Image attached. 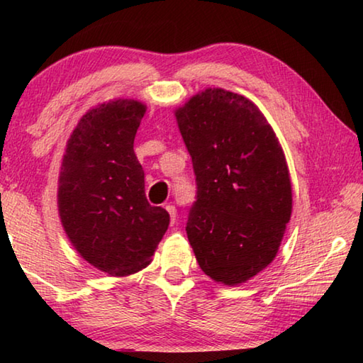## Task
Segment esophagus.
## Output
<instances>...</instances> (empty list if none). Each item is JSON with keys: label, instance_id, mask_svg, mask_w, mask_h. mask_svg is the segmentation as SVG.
<instances>
[{"label": "esophagus", "instance_id": "obj_1", "mask_svg": "<svg viewBox=\"0 0 363 363\" xmlns=\"http://www.w3.org/2000/svg\"><path fill=\"white\" fill-rule=\"evenodd\" d=\"M167 208V211L169 213V218H171V225H173L176 223V208L173 205H167L164 206Z\"/></svg>", "mask_w": 363, "mask_h": 363}]
</instances>
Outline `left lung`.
I'll list each match as a JSON object with an SVG mask.
<instances>
[{
  "instance_id": "1",
  "label": "left lung",
  "mask_w": 363,
  "mask_h": 363,
  "mask_svg": "<svg viewBox=\"0 0 363 363\" xmlns=\"http://www.w3.org/2000/svg\"><path fill=\"white\" fill-rule=\"evenodd\" d=\"M196 200L187 237L201 270L238 285L277 255L291 218V181L272 126L253 102L208 88L176 110Z\"/></svg>"
}]
</instances>
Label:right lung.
<instances>
[{"instance_id":"obj_1","label":"right lung","mask_w":363,"mask_h":363,"mask_svg":"<svg viewBox=\"0 0 363 363\" xmlns=\"http://www.w3.org/2000/svg\"><path fill=\"white\" fill-rule=\"evenodd\" d=\"M145 106L115 99L86 112L67 143L57 205L64 230L83 259L116 277L149 266L169 224L147 201L134 153Z\"/></svg>"}]
</instances>
